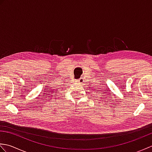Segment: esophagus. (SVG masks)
I'll list each match as a JSON object with an SVG mask.
<instances>
[{
    "instance_id": "obj_1",
    "label": "esophagus",
    "mask_w": 152,
    "mask_h": 152,
    "mask_svg": "<svg viewBox=\"0 0 152 152\" xmlns=\"http://www.w3.org/2000/svg\"><path fill=\"white\" fill-rule=\"evenodd\" d=\"M78 82L79 83H83V80L82 78H81L80 79L78 80Z\"/></svg>"
}]
</instances>
